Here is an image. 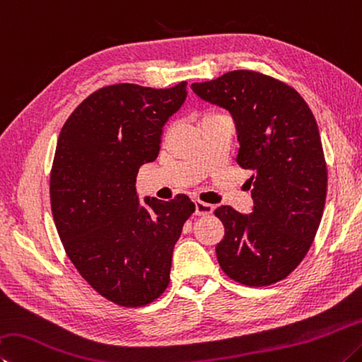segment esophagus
Instances as JSON below:
<instances>
[{
	"label": "esophagus",
	"mask_w": 362,
	"mask_h": 362,
	"mask_svg": "<svg viewBox=\"0 0 362 362\" xmlns=\"http://www.w3.org/2000/svg\"><path fill=\"white\" fill-rule=\"evenodd\" d=\"M214 212V206L207 202H202L199 199H194V214L196 215H209Z\"/></svg>",
	"instance_id": "34e87169"
}]
</instances>
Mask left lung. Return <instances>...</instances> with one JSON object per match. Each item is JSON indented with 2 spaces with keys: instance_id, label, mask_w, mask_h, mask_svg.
<instances>
[{
  "instance_id": "left-lung-1",
  "label": "left lung",
  "mask_w": 362,
  "mask_h": 362,
  "mask_svg": "<svg viewBox=\"0 0 362 362\" xmlns=\"http://www.w3.org/2000/svg\"><path fill=\"white\" fill-rule=\"evenodd\" d=\"M192 88L233 115L235 160L252 170V214L215 209L225 226L216 259L242 285L277 284L304 259L323 215L327 170L315 117L290 85L255 71H231Z\"/></svg>"
}]
</instances>
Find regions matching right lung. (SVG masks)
<instances>
[{
    "label": "right lung",
    "mask_w": 362,
    "mask_h": 362,
    "mask_svg": "<svg viewBox=\"0 0 362 362\" xmlns=\"http://www.w3.org/2000/svg\"><path fill=\"white\" fill-rule=\"evenodd\" d=\"M173 88L104 87L63 124L50 174L52 215L78 274L104 298L141 307L169 285L175 242L194 212L185 194L139 202V168L160 153L163 128L187 100Z\"/></svg>",
    "instance_id": "1"
}]
</instances>
